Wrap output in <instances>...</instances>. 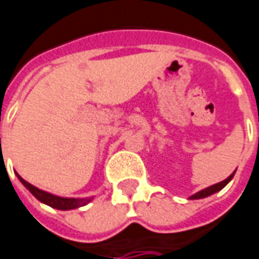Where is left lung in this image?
Listing matches in <instances>:
<instances>
[{"label":"left lung","mask_w":259,"mask_h":259,"mask_svg":"<svg viewBox=\"0 0 259 259\" xmlns=\"http://www.w3.org/2000/svg\"><path fill=\"white\" fill-rule=\"evenodd\" d=\"M234 174H236V171L231 174L230 177H227L226 180L222 181V182H219V184H214V185L209 186V188H205V189L199 191V192H196L195 195H192V196H189V199H203V198H207V196H210V195H213V193L219 192V191H222L224 186L227 185V184H229V182L233 180Z\"/></svg>","instance_id":"left-lung-1"}]
</instances>
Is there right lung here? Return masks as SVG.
Segmentation results:
<instances>
[{
    "label": "right lung",
    "mask_w": 259,
    "mask_h": 259,
    "mask_svg": "<svg viewBox=\"0 0 259 259\" xmlns=\"http://www.w3.org/2000/svg\"><path fill=\"white\" fill-rule=\"evenodd\" d=\"M18 180L22 182V185L28 189L29 192L32 193L39 202L45 203V205L50 206V207H54V209H59V210H71V209H77V207H81V206H85L87 203L91 202V198H61V196H57V195H53V193H49L46 191H41L39 188H36L32 184H29L26 181L23 180L22 177H19L16 174Z\"/></svg>",
    "instance_id": "add662e5"
}]
</instances>
